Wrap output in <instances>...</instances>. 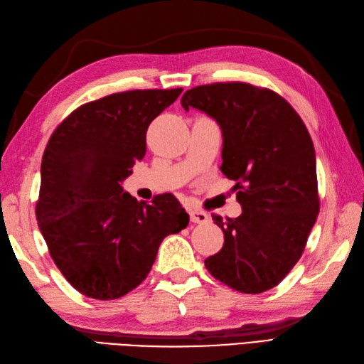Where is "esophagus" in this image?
Segmentation results:
<instances>
[{"mask_svg": "<svg viewBox=\"0 0 364 364\" xmlns=\"http://www.w3.org/2000/svg\"><path fill=\"white\" fill-rule=\"evenodd\" d=\"M210 219V215L203 213V211H199V210H190V220L193 223H206Z\"/></svg>", "mask_w": 364, "mask_h": 364, "instance_id": "1", "label": "esophagus"}]
</instances>
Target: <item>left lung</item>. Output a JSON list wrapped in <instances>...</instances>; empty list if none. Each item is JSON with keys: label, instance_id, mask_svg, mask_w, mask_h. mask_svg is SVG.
<instances>
[{"label": "left lung", "instance_id": "8db88e82", "mask_svg": "<svg viewBox=\"0 0 364 364\" xmlns=\"http://www.w3.org/2000/svg\"><path fill=\"white\" fill-rule=\"evenodd\" d=\"M182 107L205 112L222 129V173L234 181L239 218L213 220L222 250L205 260L214 279L245 292L268 291L288 276L320 210L316 150L306 125L280 95L248 82L198 85Z\"/></svg>", "mask_w": 364, "mask_h": 364}]
</instances>
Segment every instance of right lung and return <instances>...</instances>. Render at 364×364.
<instances>
[{"label":"right lung","mask_w":364,"mask_h":364,"mask_svg":"<svg viewBox=\"0 0 364 364\" xmlns=\"http://www.w3.org/2000/svg\"><path fill=\"white\" fill-rule=\"evenodd\" d=\"M182 88L129 90L77 107L43 154L36 220L55 264L84 296L114 300L146 279L159 245L186 228L173 194L151 203L121 182L146 150V130Z\"/></svg>","instance_id":"add662e5"}]
</instances>
